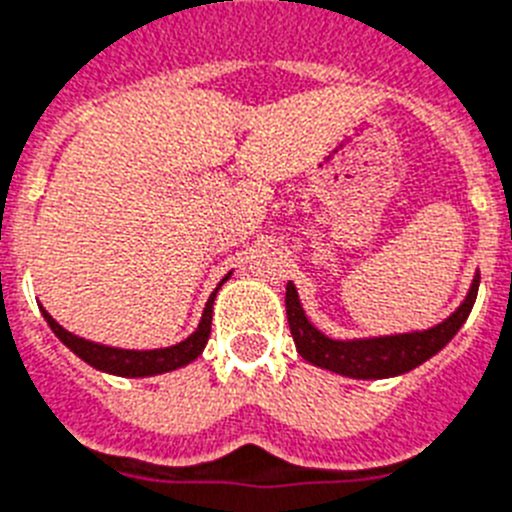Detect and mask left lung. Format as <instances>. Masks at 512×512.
<instances>
[{
    "mask_svg": "<svg viewBox=\"0 0 512 512\" xmlns=\"http://www.w3.org/2000/svg\"><path fill=\"white\" fill-rule=\"evenodd\" d=\"M479 291V273L466 293L464 304L453 311L446 322L435 324L425 332H407V335H389V337H371V340H330L327 335L314 327L306 319L304 309L299 304V293L293 283L286 286V314L288 327H291L293 342L301 358L327 371L342 373L350 379H389L399 376L420 363H425L430 355L438 350L459 332L461 324L469 317L471 306L477 301Z\"/></svg>",
    "mask_w": 512,
    "mask_h": 512,
    "instance_id": "left-lung-1",
    "label": "left lung"
}]
</instances>
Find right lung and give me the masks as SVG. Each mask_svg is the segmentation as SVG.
I'll list each match as a JSON object with an SVG mask.
<instances>
[{"label": "right lung", "mask_w": 512, "mask_h": 512, "mask_svg": "<svg viewBox=\"0 0 512 512\" xmlns=\"http://www.w3.org/2000/svg\"><path fill=\"white\" fill-rule=\"evenodd\" d=\"M213 299H216V291L211 293L206 309H203L201 324L198 330L188 337V340L177 342L172 348H159V350H121V348H108V345H97V342L84 340V337L71 335L69 330H64L56 319L48 314L41 306L43 317H46L48 327L56 332L66 348L74 350V353L87 361L90 366L100 368L105 373H115V376H154V373L175 371L180 366H188L190 361H195L198 355L206 348L208 335H211V317H213Z\"/></svg>", "instance_id": "obj_1"}]
</instances>
